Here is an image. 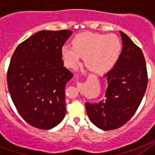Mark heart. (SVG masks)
I'll list each match as a JSON object with an SVG mask.
<instances>
[{"mask_svg":"<svg viewBox=\"0 0 155 155\" xmlns=\"http://www.w3.org/2000/svg\"><path fill=\"white\" fill-rule=\"evenodd\" d=\"M70 45L62 46L61 56L68 68H76L84 57L85 64L94 72H104L117 63L122 53V43L115 34L97 33H79Z\"/></svg>","mask_w":155,"mask_h":155,"instance_id":"heart-1","label":"heart"}]
</instances>
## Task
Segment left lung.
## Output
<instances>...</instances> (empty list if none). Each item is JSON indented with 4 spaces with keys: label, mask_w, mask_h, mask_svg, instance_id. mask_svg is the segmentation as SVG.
Listing matches in <instances>:
<instances>
[{
    "label": "left lung",
    "mask_w": 155,
    "mask_h": 155,
    "mask_svg": "<svg viewBox=\"0 0 155 155\" xmlns=\"http://www.w3.org/2000/svg\"><path fill=\"white\" fill-rule=\"evenodd\" d=\"M122 49L112 69L106 74L105 99L98 104L86 103L90 120L103 130L126 124L135 114L147 87V72L142 51L120 31Z\"/></svg>",
    "instance_id": "left-lung-1"
}]
</instances>
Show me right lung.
Segmentation results:
<instances>
[{"mask_svg":"<svg viewBox=\"0 0 155 155\" xmlns=\"http://www.w3.org/2000/svg\"><path fill=\"white\" fill-rule=\"evenodd\" d=\"M71 30H41L16 48L7 81L16 109L25 122L50 130L65 115L64 89L73 74L64 67L61 50Z\"/></svg>","mask_w":155,"mask_h":155,"instance_id":"obj_1","label":"right lung"}]
</instances>
